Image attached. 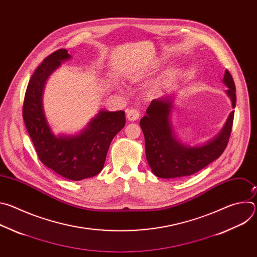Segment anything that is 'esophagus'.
Wrapping results in <instances>:
<instances>
[{
  "mask_svg": "<svg viewBox=\"0 0 257 257\" xmlns=\"http://www.w3.org/2000/svg\"><path fill=\"white\" fill-rule=\"evenodd\" d=\"M126 114H127L128 120L131 121V122H134V121L138 120V119H139V116H140V114H139V112H138V109H136V108H134V107L128 108L127 111H126Z\"/></svg>",
  "mask_w": 257,
  "mask_h": 257,
  "instance_id": "esophagus-1",
  "label": "esophagus"
}]
</instances>
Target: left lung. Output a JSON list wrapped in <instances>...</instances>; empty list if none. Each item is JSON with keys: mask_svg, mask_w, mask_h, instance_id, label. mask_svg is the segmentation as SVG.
<instances>
[{"mask_svg": "<svg viewBox=\"0 0 257 257\" xmlns=\"http://www.w3.org/2000/svg\"><path fill=\"white\" fill-rule=\"evenodd\" d=\"M223 83L236 106V87L228 70L225 71ZM175 96L155 98L146 108V115L140 120L145 140V156L152 172L159 178L176 179L193 175L219 158L228 144L234 120V111L213 138L201 145L192 146L182 142L173 127L172 113Z\"/></svg>", "mask_w": 257, "mask_h": 257, "instance_id": "1", "label": "left lung"}]
</instances>
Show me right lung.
Here are the masks:
<instances>
[{
  "label": "right lung",
  "mask_w": 257,
  "mask_h": 257,
  "mask_svg": "<svg viewBox=\"0 0 257 257\" xmlns=\"http://www.w3.org/2000/svg\"><path fill=\"white\" fill-rule=\"evenodd\" d=\"M72 57L59 50L47 57L31 76L24 96L23 120L42 163L58 175L80 181L103 168L113 138L125 126V112L99 109L86 127L75 134H56L45 114L43 94L49 77Z\"/></svg>",
  "instance_id": "1"
}]
</instances>
